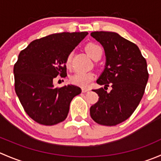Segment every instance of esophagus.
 Returning <instances> with one entry per match:
<instances>
[{
	"label": "esophagus",
	"instance_id": "obj_1",
	"mask_svg": "<svg viewBox=\"0 0 161 161\" xmlns=\"http://www.w3.org/2000/svg\"><path fill=\"white\" fill-rule=\"evenodd\" d=\"M89 90H90V89H88V88H82V92H88Z\"/></svg>",
	"mask_w": 161,
	"mask_h": 161
}]
</instances>
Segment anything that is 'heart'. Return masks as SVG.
Masks as SVG:
<instances>
[{
    "instance_id": "heart-1",
    "label": "heart",
    "mask_w": 161,
    "mask_h": 161,
    "mask_svg": "<svg viewBox=\"0 0 161 161\" xmlns=\"http://www.w3.org/2000/svg\"><path fill=\"white\" fill-rule=\"evenodd\" d=\"M86 50L87 53L90 55L91 58L93 60L97 59V58H101L102 53H103V50L102 48L100 47L99 45L96 44V43H90L86 46ZM71 59H72V53H70L67 56L66 58V65L68 67L71 65ZM94 75L92 72H84V71H77L72 75H71L70 81L75 85L79 86L85 87L87 86L93 80Z\"/></svg>"
}]
</instances>
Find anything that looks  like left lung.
<instances>
[{"mask_svg": "<svg viewBox=\"0 0 161 161\" xmlns=\"http://www.w3.org/2000/svg\"><path fill=\"white\" fill-rule=\"evenodd\" d=\"M90 35L103 46L106 56L97 80L104 89L92 90L99 100L91 106L90 116L102 125H116L128 119L142 100L149 79L147 61L135 43L117 32L97 31ZM110 84L112 90L108 92Z\"/></svg>", "mask_w": 161, "mask_h": 161, "instance_id": "8db88e82", "label": "left lung"}]
</instances>
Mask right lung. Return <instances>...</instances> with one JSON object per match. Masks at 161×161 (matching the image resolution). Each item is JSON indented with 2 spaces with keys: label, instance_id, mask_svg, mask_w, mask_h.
I'll return each instance as SVG.
<instances>
[{
  "label": "right lung",
  "instance_id": "1",
  "mask_svg": "<svg viewBox=\"0 0 161 161\" xmlns=\"http://www.w3.org/2000/svg\"><path fill=\"white\" fill-rule=\"evenodd\" d=\"M88 35L60 32L33 40L20 52L14 66V90L27 114L44 125L64 121L70 103L81 92L76 86L55 87L53 79L65 77L66 58Z\"/></svg>",
  "mask_w": 161,
  "mask_h": 161
}]
</instances>
